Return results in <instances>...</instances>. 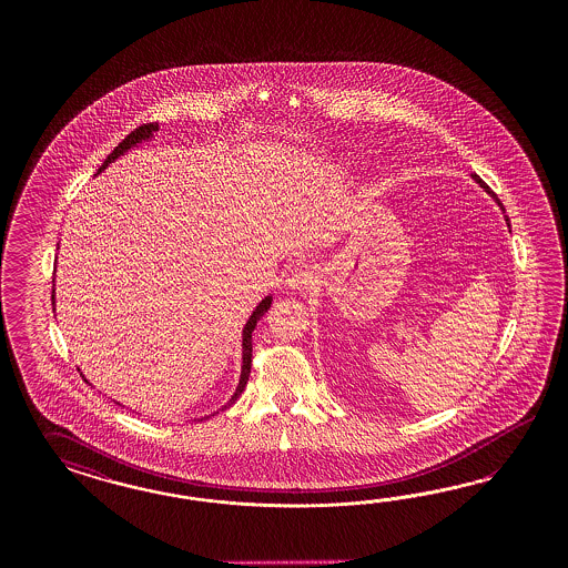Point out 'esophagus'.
<instances>
[{
	"mask_svg": "<svg viewBox=\"0 0 568 568\" xmlns=\"http://www.w3.org/2000/svg\"><path fill=\"white\" fill-rule=\"evenodd\" d=\"M312 283H314V268L308 266V264L293 266L292 271H290V275L285 278V285H287L292 292H304V290H308Z\"/></svg>",
	"mask_w": 568,
	"mask_h": 568,
	"instance_id": "esophagus-1",
	"label": "esophagus"
}]
</instances>
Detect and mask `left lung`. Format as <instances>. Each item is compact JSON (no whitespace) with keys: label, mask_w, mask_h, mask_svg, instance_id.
<instances>
[{"label":"left lung","mask_w":568,"mask_h":568,"mask_svg":"<svg viewBox=\"0 0 568 568\" xmlns=\"http://www.w3.org/2000/svg\"><path fill=\"white\" fill-rule=\"evenodd\" d=\"M470 176H473V181H475V183H477V185H479V187H481V190L485 191V193H487V195H491V197H494V200H496V202H498V197H496V195H494V193H491V190H489V187H487V185H485V183H483L481 176H479V174H470ZM498 204H499V202H498ZM506 224H508V226H510V223H508V219H506Z\"/></svg>","instance_id":"8db88e82"}]
</instances>
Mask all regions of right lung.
I'll return each mask as SVG.
<instances>
[{"label": "right lung", "mask_w": 568, "mask_h": 568, "mask_svg": "<svg viewBox=\"0 0 568 568\" xmlns=\"http://www.w3.org/2000/svg\"><path fill=\"white\" fill-rule=\"evenodd\" d=\"M158 131V124H143V126H139L135 129L129 138H124V141H121L116 148H114V152L105 158V162H103L102 166H100V171L95 172V174H100V172L105 171L114 160H119L121 155L126 154V152H131L133 148H138L141 143H145V141H152L154 139V133ZM52 304L53 310H55V287H53L52 292ZM271 304H273V295H266L262 302H260L258 306L254 308L252 312V316L247 318V323H245V327L241 331V375L240 383H237V387H235V392H233V396L231 399L224 404L221 410L224 408H229V406H233L237 399H240L241 394H243V389H245V385H247V378H250V368H252V333H254V328L258 325L260 318L268 312L271 308ZM221 410H216V413H221ZM214 413V414H216Z\"/></svg>", "instance_id": "add662e5"}]
</instances>
